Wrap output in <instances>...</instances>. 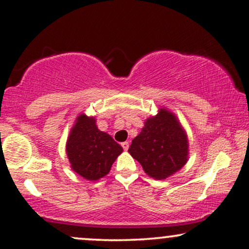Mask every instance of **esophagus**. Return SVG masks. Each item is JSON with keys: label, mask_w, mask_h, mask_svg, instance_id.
<instances>
[{"label": "esophagus", "mask_w": 249, "mask_h": 249, "mask_svg": "<svg viewBox=\"0 0 249 249\" xmlns=\"http://www.w3.org/2000/svg\"><path fill=\"white\" fill-rule=\"evenodd\" d=\"M121 146H122V148L124 149V151H127V149L129 148V142H121Z\"/></svg>", "instance_id": "obj_1"}]
</instances>
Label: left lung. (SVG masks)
Wrapping results in <instances>:
<instances>
[{"label": "left lung", "mask_w": 249, "mask_h": 249, "mask_svg": "<svg viewBox=\"0 0 249 249\" xmlns=\"http://www.w3.org/2000/svg\"><path fill=\"white\" fill-rule=\"evenodd\" d=\"M128 152L149 177L161 180L186 164L188 141L175 114L161 108L158 115L145 122Z\"/></svg>", "instance_id": "obj_1"}]
</instances>
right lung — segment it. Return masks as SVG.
Listing matches in <instances>:
<instances>
[{"mask_svg": "<svg viewBox=\"0 0 249 249\" xmlns=\"http://www.w3.org/2000/svg\"><path fill=\"white\" fill-rule=\"evenodd\" d=\"M122 147L110 135L98 130L94 118L78 117L67 142L71 168L87 180L107 176Z\"/></svg>", "mask_w": 249, "mask_h": 249, "instance_id": "obj_1", "label": "right lung"}]
</instances>
